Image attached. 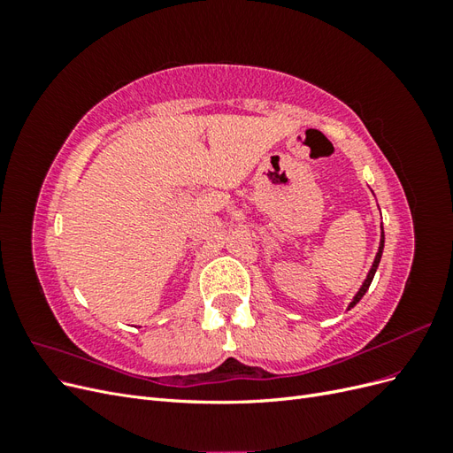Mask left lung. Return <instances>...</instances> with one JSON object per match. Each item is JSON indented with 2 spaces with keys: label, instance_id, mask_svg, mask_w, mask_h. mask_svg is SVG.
<instances>
[{
  "label": "left lung",
  "instance_id": "8db88e82",
  "mask_svg": "<svg viewBox=\"0 0 453 453\" xmlns=\"http://www.w3.org/2000/svg\"><path fill=\"white\" fill-rule=\"evenodd\" d=\"M383 242H386V238H383V228H381V238H380V248H378V253H376V258H374V263H372V268H370V272H368V276H366V280L363 281V285H361V289L357 291V295L353 296V300L349 303V306H348V310H351L355 304L359 303V300L365 296V293L368 291V287H370V283H372V280H374V273H376V270H378V265H380V258H381V253H383Z\"/></svg>",
  "mask_w": 453,
  "mask_h": 453
}]
</instances>
